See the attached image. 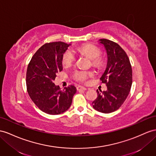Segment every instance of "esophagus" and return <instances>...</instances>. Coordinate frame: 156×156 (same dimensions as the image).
<instances>
[{"label":"esophagus","instance_id":"34e87169","mask_svg":"<svg viewBox=\"0 0 156 156\" xmlns=\"http://www.w3.org/2000/svg\"><path fill=\"white\" fill-rule=\"evenodd\" d=\"M77 90H83V91H85V90H87V88H86V87H85L82 86H78L77 87Z\"/></svg>","mask_w":156,"mask_h":156}]
</instances>
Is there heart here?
Instances as JSON below:
<instances>
[{"label": "heart", "mask_w": 156, "mask_h": 156, "mask_svg": "<svg viewBox=\"0 0 156 156\" xmlns=\"http://www.w3.org/2000/svg\"><path fill=\"white\" fill-rule=\"evenodd\" d=\"M78 51L90 58L91 60L93 66L95 67H100L103 65V60L101 57H99L101 54V51L98 47L92 45V44H86V45L79 47ZM75 61L76 57L74 52L70 49L66 50L62 56V62L63 66L65 67L70 66ZM92 74L93 73L91 72L78 71L74 74V77L78 80L83 81L88 76Z\"/></svg>", "instance_id": "b5f03b06"}]
</instances>
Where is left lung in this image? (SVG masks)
I'll use <instances>...</instances> for the list:
<instances>
[{
    "mask_svg": "<svg viewBox=\"0 0 156 156\" xmlns=\"http://www.w3.org/2000/svg\"><path fill=\"white\" fill-rule=\"evenodd\" d=\"M107 55L106 69L100 80L105 83L107 90L99 92L92 102L94 109L99 112L109 113L117 110L126 100L133 83V71L125 51L117 43L101 39Z\"/></svg>",
    "mask_w": 156,
    "mask_h": 156,
    "instance_id": "8db88e82",
    "label": "left lung"
}]
</instances>
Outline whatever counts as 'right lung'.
<instances>
[{
    "mask_svg": "<svg viewBox=\"0 0 156 156\" xmlns=\"http://www.w3.org/2000/svg\"><path fill=\"white\" fill-rule=\"evenodd\" d=\"M70 44L62 41L46 43L36 51L27 66V90L38 108L49 115H58L69 109L74 95V86L62 90L53 81L62 70V56Z\"/></svg>",
    "mask_w": 156,
    "mask_h": 156,
    "instance_id": "obj_1",
    "label": "right lung"
}]
</instances>
